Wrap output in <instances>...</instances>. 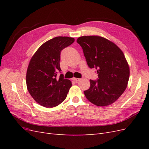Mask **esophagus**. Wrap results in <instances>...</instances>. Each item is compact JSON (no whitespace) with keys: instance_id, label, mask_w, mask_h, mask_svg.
Instances as JSON below:
<instances>
[{"instance_id":"34e87169","label":"esophagus","mask_w":149,"mask_h":149,"mask_svg":"<svg viewBox=\"0 0 149 149\" xmlns=\"http://www.w3.org/2000/svg\"><path fill=\"white\" fill-rule=\"evenodd\" d=\"M73 81H74L75 82L77 83V82H78V81H80V80H81V79H80V78H73Z\"/></svg>"}]
</instances>
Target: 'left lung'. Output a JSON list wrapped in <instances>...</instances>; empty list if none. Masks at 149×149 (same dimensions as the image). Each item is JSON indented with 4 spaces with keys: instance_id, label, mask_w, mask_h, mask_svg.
<instances>
[{
    "instance_id": "8db88e82",
    "label": "left lung",
    "mask_w": 149,
    "mask_h": 149,
    "mask_svg": "<svg viewBox=\"0 0 149 149\" xmlns=\"http://www.w3.org/2000/svg\"><path fill=\"white\" fill-rule=\"evenodd\" d=\"M76 42L81 47L87 64L97 70V80L90 79L84 91L87 100L97 106L114 102L127 88L129 67L123 52L109 40L99 36H83Z\"/></svg>"
}]
</instances>
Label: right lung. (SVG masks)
Listing matches in <instances>:
<instances>
[{
    "instance_id": "right-lung-1",
    "label": "right lung",
    "mask_w": 149,
    "mask_h": 149,
    "mask_svg": "<svg viewBox=\"0 0 149 149\" xmlns=\"http://www.w3.org/2000/svg\"><path fill=\"white\" fill-rule=\"evenodd\" d=\"M74 42L73 38L57 37L44 43L31 58L26 75L27 89L34 100L45 107L63 101L71 86L60 66V53Z\"/></svg>"
}]
</instances>
